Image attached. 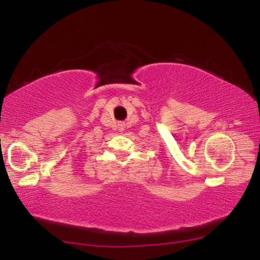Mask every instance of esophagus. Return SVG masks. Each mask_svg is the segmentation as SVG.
<instances>
[{
  "label": "esophagus",
  "instance_id": "34e87169",
  "mask_svg": "<svg viewBox=\"0 0 260 260\" xmlns=\"http://www.w3.org/2000/svg\"><path fill=\"white\" fill-rule=\"evenodd\" d=\"M120 129H121V131L124 129V125H120Z\"/></svg>",
  "mask_w": 260,
  "mask_h": 260
}]
</instances>
